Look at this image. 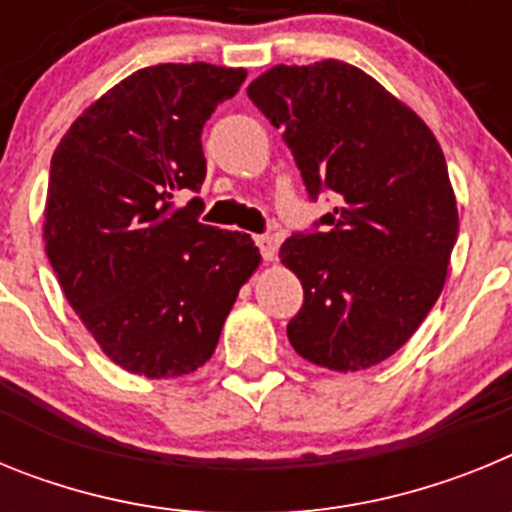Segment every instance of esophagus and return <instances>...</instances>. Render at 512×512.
I'll return each instance as SVG.
<instances>
[{
	"instance_id": "1",
	"label": "esophagus",
	"mask_w": 512,
	"mask_h": 512,
	"mask_svg": "<svg viewBox=\"0 0 512 512\" xmlns=\"http://www.w3.org/2000/svg\"><path fill=\"white\" fill-rule=\"evenodd\" d=\"M253 241H256V246H259L264 261L277 259V241H274L271 235H253Z\"/></svg>"
}]
</instances>
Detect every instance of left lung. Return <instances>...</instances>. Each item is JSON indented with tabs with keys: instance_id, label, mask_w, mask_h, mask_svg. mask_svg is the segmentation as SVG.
<instances>
[{
	"instance_id": "obj_1",
	"label": "left lung",
	"mask_w": 512,
	"mask_h": 512,
	"mask_svg": "<svg viewBox=\"0 0 512 512\" xmlns=\"http://www.w3.org/2000/svg\"><path fill=\"white\" fill-rule=\"evenodd\" d=\"M282 128L310 197L336 192L325 233L279 259L305 289L287 325L297 354L330 372L390 359L436 305L459 233L446 158L415 110L351 63L274 66L248 87Z\"/></svg>"
}]
</instances>
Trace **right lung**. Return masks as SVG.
Segmentation results:
<instances>
[{"mask_svg": "<svg viewBox=\"0 0 512 512\" xmlns=\"http://www.w3.org/2000/svg\"><path fill=\"white\" fill-rule=\"evenodd\" d=\"M246 69L148 66L94 99L51 158L43 241L63 295L125 372L174 379L210 361L259 269L251 235L174 202L205 182L202 128Z\"/></svg>", "mask_w": 512, "mask_h": 512, "instance_id": "add662e5", "label": "right lung"}]
</instances>
